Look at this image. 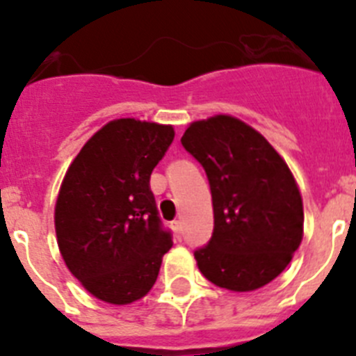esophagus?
<instances>
[{"instance_id":"esophagus-1","label":"esophagus","mask_w":356,"mask_h":356,"mask_svg":"<svg viewBox=\"0 0 356 356\" xmlns=\"http://www.w3.org/2000/svg\"><path fill=\"white\" fill-rule=\"evenodd\" d=\"M172 229H175L176 237L180 238V237H181V222H180V221H175V222H172Z\"/></svg>"}]
</instances>
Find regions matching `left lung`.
Segmentation results:
<instances>
[{"instance_id": "obj_1", "label": "left lung", "mask_w": 356, "mask_h": 356, "mask_svg": "<svg viewBox=\"0 0 356 356\" xmlns=\"http://www.w3.org/2000/svg\"><path fill=\"white\" fill-rule=\"evenodd\" d=\"M181 144L212 193V238L194 253L201 275L234 292L273 282L303 241V200L287 162L260 131L226 114L191 122Z\"/></svg>"}]
</instances>
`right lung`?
I'll return each instance as SVG.
<instances>
[{"label": "right lung", "mask_w": 356, "mask_h": 356, "mask_svg": "<svg viewBox=\"0 0 356 356\" xmlns=\"http://www.w3.org/2000/svg\"><path fill=\"white\" fill-rule=\"evenodd\" d=\"M172 139L171 124L114 119L65 171L55 205L56 242L71 275L99 301L130 305L144 298L171 250L149 176Z\"/></svg>", "instance_id": "right-lung-1"}]
</instances>
